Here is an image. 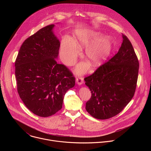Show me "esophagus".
I'll use <instances>...</instances> for the list:
<instances>
[{
	"label": "esophagus",
	"mask_w": 151,
	"mask_h": 151,
	"mask_svg": "<svg viewBox=\"0 0 151 151\" xmlns=\"http://www.w3.org/2000/svg\"><path fill=\"white\" fill-rule=\"evenodd\" d=\"M76 82L78 85H82L83 83V79L81 76H79L78 78H76Z\"/></svg>",
	"instance_id": "esophagus-1"
}]
</instances>
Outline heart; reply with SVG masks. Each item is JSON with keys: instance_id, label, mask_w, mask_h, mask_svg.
<instances>
[{"instance_id": "b5f03b06", "label": "heart", "mask_w": 151, "mask_h": 151, "mask_svg": "<svg viewBox=\"0 0 151 151\" xmlns=\"http://www.w3.org/2000/svg\"><path fill=\"white\" fill-rule=\"evenodd\" d=\"M100 36L101 34L97 32L80 30L76 32L73 40L68 37H64L61 45V55L63 61L68 65L73 64L79 54L77 46L81 48L87 46ZM111 50V39L107 36H103L86 48L85 55L93 66H97L109 56ZM88 68L87 64L81 63L77 66L76 71L79 73H83Z\"/></svg>"}]
</instances>
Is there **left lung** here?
<instances>
[{
    "label": "left lung",
    "instance_id": "left-lung-1",
    "mask_svg": "<svg viewBox=\"0 0 151 151\" xmlns=\"http://www.w3.org/2000/svg\"><path fill=\"white\" fill-rule=\"evenodd\" d=\"M122 43L111 59L92 75L84 78L91 93L85 109L99 119L111 118L120 113L134 96L139 63L132 43L122 34Z\"/></svg>",
    "mask_w": 151,
    "mask_h": 151
}]
</instances>
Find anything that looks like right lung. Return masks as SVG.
<instances>
[{
	"instance_id": "add662e5",
	"label": "right lung",
	"mask_w": 151,
	"mask_h": 151,
	"mask_svg": "<svg viewBox=\"0 0 151 151\" xmlns=\"http://www.w3.org/2000/svg\"><path fill=\"white\" fill-rule=\"evenodd\" d=\"M54 24L43 27L24 40L15 63L17 91L27 108L40 117L60 111L64 95L75 85V78L58 64L60 43Z\"/></svg>"
}]
</instances>
